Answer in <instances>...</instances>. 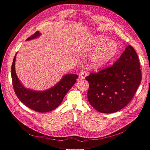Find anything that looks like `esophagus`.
<instances>
[{"label":"esophagus","mask_w":150,"mask_h":150,"mask_svg":"<svg viewBox=\"0 0 150 150\" xmlns=\"http://www.w3.org/2000/svg\"><path fill=\"white\" fill-rule=\"evenodd\" d=\"M87 75H88V73H87L86 71H82L81 72V74H80L79 76H80V78H81V79H83L86 78V76H87Z\"/></svg>","instance_id":"1"}]
</instances>
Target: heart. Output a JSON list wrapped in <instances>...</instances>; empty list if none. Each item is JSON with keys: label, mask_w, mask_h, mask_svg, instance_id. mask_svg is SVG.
Returning <instances> with one entry per match:
<instances>
[{"label": "heart", "mask_w": 150, "mask_h": 150, "mask_svg": "<svg viewBox=\"0 0 150 150\" xmlns=\"http://www.w3.org/2000/svg\"><path fill=\"white\" fill-rule=\"evenodd\" d=\"M87 49L94 53L91 57V64L95 68H101L112 60L118 52L116 41L110 40L103 35H96L89 41Z\"/></svg>", "instance_id": "obj_1"}]
</instances>
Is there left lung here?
Wrapping results in <instances>:
<instances>
[{
	"instance_id": "left-lung-1",
	"label": "left lung",
	"mask_w": 150,
	"mask_h": 150,
	"mask_svg": "<svg viewBox=\"0 0 150 150\" xmlns=\"http://www.w3.org/2000/svg\"><path fill=\"white\" fill-rule=\"evenodd\" d=\"M141 79L137 54L128 45L112 66L86 76L89 102L100 112H116L130 102Z\"/></svg>"
}]
</instances>
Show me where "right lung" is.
<instances>
[{
    "instance_id": "1",
    "label": "right lung",
    "mask_w": 150,
    "mask_h": 150,
    "mask_svg": "<svg viewBox=\"0 0 150 150\" xmlns=\"http://www.w3.org/2000/svg\"><path fill=\"white\" fill-rule=\"evenodd\" d=\"M41 35L37 31L26 40L27 41L35 39ZM16 55L13 59L11 67V78L14 91L18 99L29 109L39 112H47L54 110L60 105L71 87L78 78L75 74H67L57 84L52 88L43 91H36L25 88L16 74L15 71Z\"/></svg>"
}]
</instances>
